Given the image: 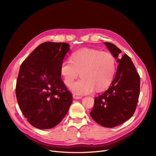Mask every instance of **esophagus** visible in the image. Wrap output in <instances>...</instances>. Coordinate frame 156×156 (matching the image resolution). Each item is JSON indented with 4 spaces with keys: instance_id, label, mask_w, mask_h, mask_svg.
I'll use <instances>...</instances> for the list:
<instances>
[{
    "instance_id": "1",
    "label": "esophagus",
    "mask_w": 156,
    "mask_h": 156,
    "mask_svg": "<svg viewBox=\"0 0 156 156\" xmlns=\"http://www.w3.org/2000/svg\"><path fill=\"white\" fill-rule=\"evenodd\" d=\"M73 98L74 99H75V100H79V99H81V98H82L81 96H77V95H76V94H73Z\"/></svg>"
}]
</instances>
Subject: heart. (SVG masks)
Instances as JSON below:
<instances>
[{
    "label": "heart",
    "instance_id": "1",
    "mask_svg": "<svg viewBox=\"0 0 156 156\" xmlns=\"http://www.w3.org/2000/svg\"><path fill=\"white\" fill-rule=\"evenodd\" d=\"M116 71V60L109 52L83 49L75 52L71 60L60 66V73L65 84L70 87L80 73L82 78L73 83L71 90L77 95L101 91L112 82Z\"/></svg>",
    "mask_w": 156,
    "mask_h": 156
}]
</instances>
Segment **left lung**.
<instances>
[{
  "label": "left lung",
  "mask_w": 156,
  "mask_h": 156,
  "mask_svg": "<svg viewBox=\"0 0 156 156\" xmlns=\"http://www.w3.org/2000/svg\"><path fill=\"white\" fill-rule=\"evenodd\" d=\"M119 63L116 75L104 93L94 98L90 116L99 125L112 128L125 122L134 114L140 90V78L130 58L117 46L104 42Z\"/></svg>",
  "instance_id": "8db88e82"
}]
</instances>
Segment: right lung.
Here are the masks:
<instances>
[{"label": "right lung", "mask_w": 156, "mask_h": 156, "mask_svg": "<svg viewBox=\"0 0 156 156\" xmlns=\"http://www.w3.org/2000/svg\"><path fill=\"white\" fill-rule=\"evenodd\" d=\"M69 44L46 42L22 62L16 80L20 110L32 126L49 129L60 123L73 102L61 79L60 66Z\"/></svg>", "instance_id": "add662e5"}]
</instances>
